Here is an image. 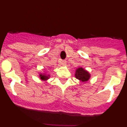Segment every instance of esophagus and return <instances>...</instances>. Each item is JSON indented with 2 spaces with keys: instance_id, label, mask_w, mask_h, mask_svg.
I'll return each instance as SVG.
<instances>
[{
  "instance_id": "esophagus-1",
  "label": "esophagus",
  "mask_w": 127,
  "mask_h": 127,
  "mask_svg": "<svg viewBox=\"0 0 127 127\" xmlns=\"http://www.w3.org/2000/svg\"><path fill=\"white\" fill-rule=\"evenodd\" d=\"M58 62H59V63H60V64L63 65H65L66 64H67L66 60H60Z\"/></svg>"
}]
</instances>
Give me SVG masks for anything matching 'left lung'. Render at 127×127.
Returning a JSON list of instances; mask_svg holds the SVG:
<instances>
[{"instance_id":"1","label":"left lung","mask_w":127,"mask_h":127,"mask_svg":"<svg viewBox=\"0 0 127 127\" xmlns=\"http://www.w3.org/2000/svg\"><path fill=\"white\" fill-rule=\"evenodd\" d=\"M75 76H76V79H79L83 83H85L90 79V74L88 71H86L82 67H79L77 69H76Z\"/></svg>"}]
</instances>
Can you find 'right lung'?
Masks as SVG:
<instances>
[{
	"label": "right lung",
	"mask_w": 127,
	"mask_h": 127,
	"mask_svg": "<svg viewBox=\"0 0 127 127\" xmlns=\"http://www.w3.org/2000/svg\"><path fill=\"white\" fill-rule=\"evenodd\" d=\"M40 78H41L42 80H47L48 79H49V77H50V75H46V74H40Z\"/></svg>",
	"instance_id": "1"
}]
</instances>
